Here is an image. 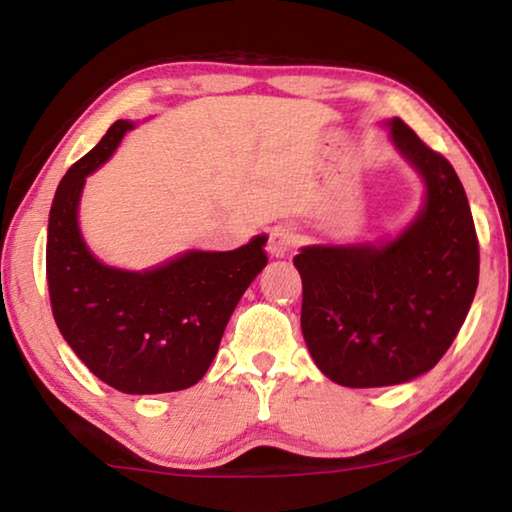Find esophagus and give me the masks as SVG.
Segmentation results:
<instances>
[{"label": "esophagus", "mask_w": 512, "mask_h": 512, "mask_svg": "<svg viewBox=\"0 0 512 512\" xmlns=\"http://www.w3.org/2000/svg\"><path fill=\"white\" fill-rule=\"evenodd\" d=\"M296 246H298V235L296 230L289 228V225H275V228L268 230L266 248L273 257L289 255Z\"/></svg>", "instance_id": "esophagus-1"}]
</instances>
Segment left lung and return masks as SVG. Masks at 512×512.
<instances>
[{"mask_svg":"<svg viewBox=\"0 0 512 512\" xmlns=\"http://www.w3.org/2000/svg\"><path fill=\"white\" fill-rule=\"evenodd\" d=\"M391 137L427 183L411 228L381 248L311 246L293 257L307 348L323 375L350 388L402 384L436 366L479 284V239L454 167L402 119Z\"/></svg>","mask_w":512,"mask_h":512,"instance_id":"8db88e82","label":"left lung"}]
</instances>
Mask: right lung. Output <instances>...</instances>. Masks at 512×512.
I'll return each instance as SVG.
<instances>
[{"label":"right lung","mask_w":512,"mask_h":512,"mask_svg":"<svg viewBox=\"0 0 512 512\" xmlns=\"http://www.w3.org/2000/svg\"><path fill=\"white\" fill-rule=\"evenodd\" d=\"M131 121L119 119L56 189L47 230L54 320L85 366L131 395L183 391L201 379L248 284L268 264L266 237L230 253H187L155 271L103 266L83 244L76 207L85 176L106 162Z\"/></svg>","instance_id":"1"}]
</instances>
